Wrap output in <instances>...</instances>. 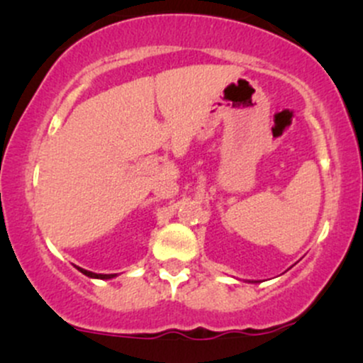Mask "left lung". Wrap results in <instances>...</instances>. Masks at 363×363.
I'll return each mask as SVG.
<instances>
[{
    "label": "left lung",
    "mask_w": 363,
    "mask_h": 363,
    "mask_svg": "<svg viewBox=\"0 0 363 363\" xmlns=\"http://www.w3.org/2000/svg\"><path fill=\"white\" fill-rule=\"evenodd\" d=\"M249 283H257V281H249Z\"/></svg>",
    "instance_id": "8db88e82"
}]
</instances>
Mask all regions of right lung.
<instances>
[{
    "label": "right lung",
    "mask_w": 363,
    "mask_h": 363,
    "mask_svg": "<svg viewBox=\"0 0 363 363\" xmlns=\"http://www.w3.org/2000/svg\"><path fill=\"white\" fill-rule=\"evenodd\" d=\"M77 269H78V272H82L83 274H85V277H89V278H97V280H111V278H116V277H118V274H101V273H91V272H86V269H83V268H78V266H77Z\"/></svg>",
    "instance_id": "1"
}]
</instances>
